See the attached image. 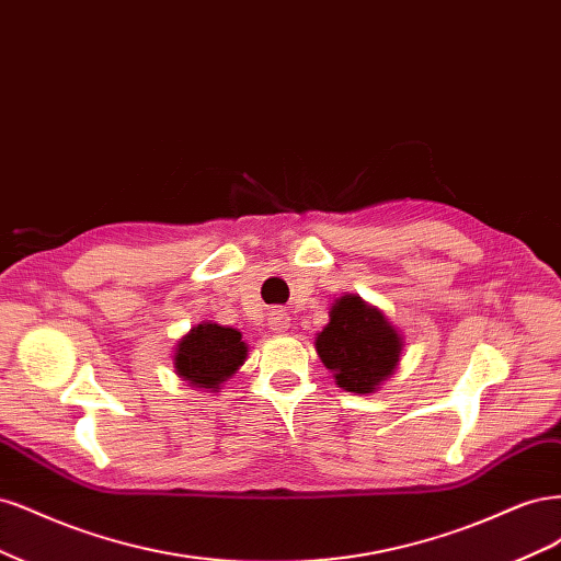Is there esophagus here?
<instances>
[{
  "label": "esophagus",
  "instance_id": "esophagus-1",
  "mask_svg": "<svg viewBox=\"0 0 561 561\" xmlns=\"http://www.w3.org/2000/svg\"><path fill=\"white\" fill-rule=\"evenodd\" d=\"M288 321H291V317H288V312L286 310H273L267 314V323H270V329L273 331H277V333H284L286 329H288Z\"/></svg>",
  "mask_w": 561,
  "mask_h": 561
}]
</instances>
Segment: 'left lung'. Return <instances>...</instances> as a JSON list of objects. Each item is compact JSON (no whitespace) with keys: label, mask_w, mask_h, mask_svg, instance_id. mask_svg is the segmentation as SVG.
Listing matches in <instances>:
<instances>
[{"label":"left lung","mask_w":561,"mask_h":561,"mask_svg":"<svg viewBox=\"0 0 561 561\" xmlns=\"http://www.w3.org/2000/svg\"><path fill=\"white\" fill-rule=\"evenodd\" d=\"M329 314V327L314 342L323 366L342 389L354 393L375 391L399 364L401 335L382 312L352 294L335 300Z\"/></svg>","instance_id":"8db88e82"}]
</instances>
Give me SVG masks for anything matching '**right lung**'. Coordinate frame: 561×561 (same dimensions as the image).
Instances as JSON below:
<instances>
[{"label": "right lung", "instance_id": "right-lung-1", "mask_svg": "<svg viewBox=\"0 0 561 561\" xmlns=\"http://www.w3.org/2000/svg\"><path fill=\"white\" fill-rule=\"evenodd\" d=\"M244 358L247 345L240 331L201 323L176 345L174 368L188 385L216 391L244 364Z\"/></svg>", "mask_w": 561, "mask_h": 561}]
</instances>
